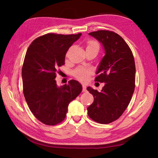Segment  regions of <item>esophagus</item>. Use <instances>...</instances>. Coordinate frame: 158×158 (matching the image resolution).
<instances>
[{"mask_svg":"<svg viewBox=\"0 0 158 158\" xmlns=\"http://www.w3.org/2000/svg\"><path fill=\"white\" fill-rule=\"evenodd\" d=\"M82 88H83V89H82L83 92H87L85 85H82Z\"/></svg>","mask_w":158,"mask_h":158,"instance_id":"esophagus-1","label":"esophagus"}]
</instances>
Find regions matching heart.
Here are the masks:
<instances>
[{"instance_id":"heart-1","label":"heart","mask_w":158,"mask_h":158,"mask_svg":"<svg viewBox=\"0 0 158 158\" xmlns=\"http://www.w3.org/2000/svg\"><path fill=\"white\" fill-rule=\"evenodd\" d=\"M99 43L96 40H89L87 43V49H96L99 50ZM92 70L85 67H79L74 70L73 75L76 79L79 80L80 81H87L89 77L92 75Z\"/></svg>"}]
</instances>
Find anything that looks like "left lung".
I'll return each instance as SVG.
<instances>
[{
    "mask_svg": "<svg viewBox=\"0 0 158 158\" xmlns=\"http://www.w3.org/2000/svg\"><path fill=\"white\" fill-rule=\"evenodd\" d=\"M89 35L102 43L105 55L95 79V81L105 83V86L101 92L87 88L94 96L88 113L97 123H110L120 117L132 98L135 88V58L128 45L117 33L102 30Z\"/></svg>",
    "mask_w": 158,
    "mask_h": 158,
    "instance_id": "8db88e82",
    "label": "left lung"
}]
</instances>
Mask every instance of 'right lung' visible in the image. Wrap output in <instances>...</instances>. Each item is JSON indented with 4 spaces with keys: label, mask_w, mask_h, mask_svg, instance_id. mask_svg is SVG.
Here are the masks:
<instances>
[{
    "label": "right lung",
    "mask_w": 158,
    "mask_h": 158,
    "mask_svg": "<svg viewBox=\"0 0 158 158\" xmlns=\"http://www.w3.org/2000/svg\"><path fill=\"white\" fill-rule=\"evenodd\" d=\"M81 35L48 33L35 39L26 52L22 70L23 93L33 115L46 125L61 123L69 103L82 91L75 80L60 87L55 80L67 51Z\"/></svg>",
    "instance_id": "right-lung-1"
}]
</instances>
